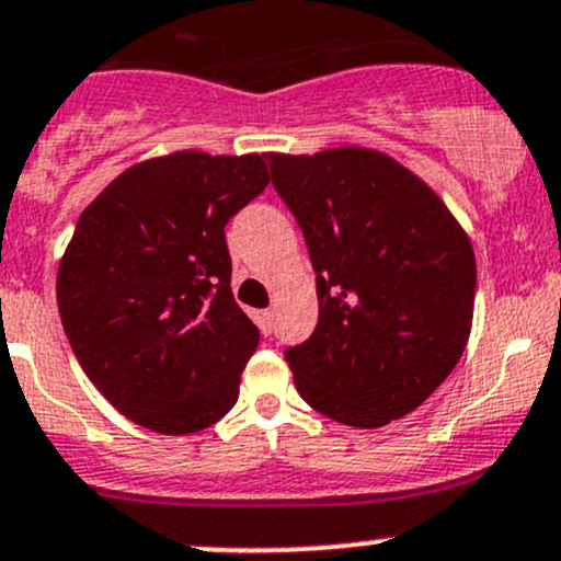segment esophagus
I'll return each instance as SVG.
<instances>
[{
  "instance_id": "1",
  "label": "esophagus",
  "mask_w": 561,
  "mask_h": 561,
  "mask_svg": "<svg viewBox=\"0 0 561 561\" xmlns=\"http://www.w3.org/2000/svg\"><path fill=\"white\" fill-rule=\"evenodd\" d=\"M255 322H257V328L263 330V335H271V330H274V311H271V309L257 311Z\"/></svg>"
}]
</instances>
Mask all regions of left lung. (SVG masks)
<instances>
[{"mask_svg": "<svg viewBox=\"0 0 561 561\" xmlns=\"http://www.w3.org/2000/svg\"><path fill=\"white\" fill-rule=\"evenodd\" d=\"M317 274L320 320L285 352L300 398L374 430L444 385L473 325L476 255L438 193L368 147L268 152Z\"/></svg>", "mask_w": 561, "mask_h": 561, "instance_id": "1", "label": "left lung"}]
</instances>
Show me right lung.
<instances>
[{
  "label": "right lung",
  "mask_w": 561,
  "mask_h": 561,
  "mask_svg": "<svg viewBox=\"0 0 561 561\" xmlns=\"http://www.w3.org/2000/svg\"><path fill=\"white\" fill-rule=\"evenodd\" d=\"M257 152L134 163L82 209L58 263L64 333L99 392L163 435L233 409L261 333L231 293L226 222L261 196Z\"/></svg>",
  "instance_id": "right-lung-1"
}]
</instances>
